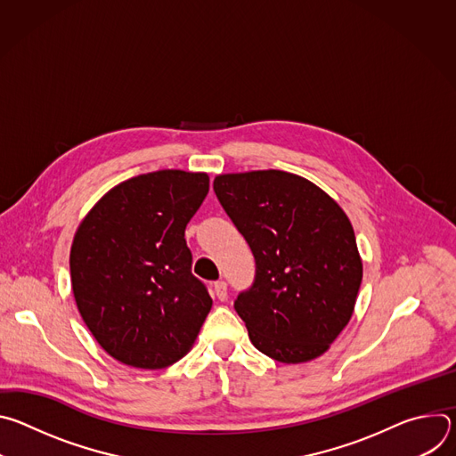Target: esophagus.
Returning <instances> with one entry per match:
<instances>
[{
	"label": "esophagus",
	"mask_w": 456,
	"mask_h": 456,
	"mask_svg": "<svg viewBox=\"0 0 456 456\" xmlns=\"http://www.w3.org/2000/svg\"><path fill=\"white\" fill-rule=\"evenodd\" d=\"M213 290H215V296L220 299V301H225L227 297V283L225 281H216L213 285Z\"/></svg>",
	"instance_id": "obj_1"
}]
</instances>
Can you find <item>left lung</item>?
<instances>
[{
	"mask_svg": "<svg viewBox=\"0 0 456 456\" xmlns=\"http://www.w3.org/2000/svg\"><path fill=\"white\" fill-rule=\"evenodd\" d=\"M213 187L256 262L252 287L234 301L252 345L287 364L322 355L348 324L362 280L348 216L287 171L218 175Z\"/></svg>",
	"mask_w": 456,
	"mask_h": 456,
	"instance_id": "8db88e82",
	"label": "left lung"
}]
</instances>
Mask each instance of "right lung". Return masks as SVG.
<instances>
[{"label": "right lung", "mask_w": 456, "mask_h": 456, "mask_svg": "<svg viewBox=\"0 0 456 456\" xmlns=\"http://www.w3.org/2000/svg\"><path fill=\"white\" fill-rule=\"evenodd\" d=\"M208 192L206 173H146L110 189L81 222L70 250L72 290L113 359L159 370L197 339L213 299L191 273L183 234Z\"/></svg>", "instance_id": "right-lung-1"}]
</instances>
